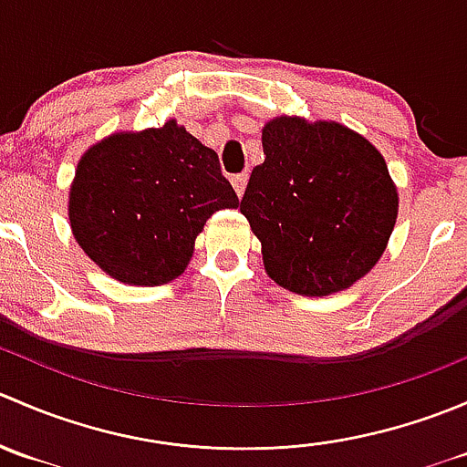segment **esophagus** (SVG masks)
<instances>
[{"label": "esophagus", "instance_id": "esophagus-1", "mask_svg": "<svg viewBox=\"0 0 467 467\" xmlns=\"http://www.w3.org/2000/svg\"><path fill=\"white\" fill-rule=\"evenodd\" d=\"M246 185H248V173H237V176H233V187L234 192H237V196H244Z\"/></svg>", "mask_w": 467, "mask_h": 467}]
</instances>
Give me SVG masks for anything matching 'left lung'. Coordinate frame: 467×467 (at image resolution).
<instances>
[{
    "mask_svg": "<svg viewBox=\"0 0 467 467\" xmlns=\"http://www.w3.org/2000/svg\"><path fill=\"white\" fill-rule=\"evenodd\" d=\"M262 146L239 210L268 277L300 296L352 286L379 262L398 219L384 155L338 121L294 115L266 121Z\"/></svg>",
    "mask_w": 467,
    "mask_h": 467,
    "instance_id": "8db88e82",
    "label": "left lung"
}]
</instances>
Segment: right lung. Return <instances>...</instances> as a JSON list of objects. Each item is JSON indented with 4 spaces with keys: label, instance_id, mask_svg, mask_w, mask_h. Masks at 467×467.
I'll use <instances>...</instances> for the list:
<instances>
[{
    "label": "right lung",
    "instance_id": "1",
    "mask_svg": "<svg viewBox=\"0 0 467 467\" xmlns=\"http://www.w3.org/2000/svg\"><path fill=\"white\" fill-rule=\"evenodd\" d=\"M219 155L169 119L124 130L81 155L69 187V225L83 253L115 280H176L214 212L237 207Z\"/></svg>",
    "mask_w": 467,
    "mask_h": 467
}]
</instances>
